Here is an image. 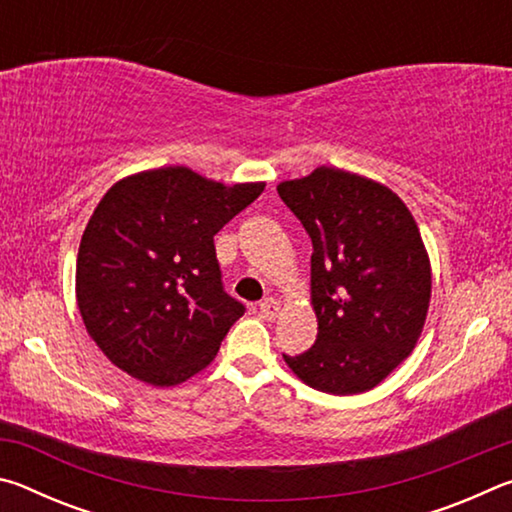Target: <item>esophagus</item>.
I'll list each match as a JSON object with an SVG mask.
<instances>
[{"label":"esophagus","mask_w":512,"mask_h":512,"mask_svg":"<svg viewBox=\"0 0 512 512\" xmlns=\"http://www.w3.org/2000/svg\"><path fill=\"white\" fill-rule=\"evenodd\" d=\"M259 314H262L264 320H273L277 314H280V302L273 298H264L259 302Z\"/></svg>","instance_id":"1"}]
</instances>
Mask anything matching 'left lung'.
<instances>
[{"mask_svg":"<svg viewBox=\"0 0 512 512\" xmlns=\"http://www.w3.org/2000/svg\"><path fill=\"white\" fill-rule=\"evenodd\" d=\"M314 246L316 343L284 361L311 388L357 395L409 357L431 298L418 225L391 189L343 169L277 185Z\"/></svg>","mask_w":512,"mask_h":512,"instance_id":"8db88e82","label":"left lung"}]
</instances>
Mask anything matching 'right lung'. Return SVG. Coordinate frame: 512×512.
Wrapping results in <instances>:
<instances>
[{
  "label": "right lung",
  "instance_id": "obj_1",
  "mask_svg": "<svg viewBox=\"0 0 512 512\" xmlns=\"http://www.w3.org/2000/svg\"><path fill=\"white\" fill-rule=\"evenodd\" d=\"M264 192L187 167L119 180L83 232L76 300L85 329L128 375L176 386L214 359L246 305L223 289L214 235Z\"/></svg>",
  "mask_w": 512,
  "mask_h": 512
}]
</instances>
